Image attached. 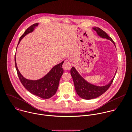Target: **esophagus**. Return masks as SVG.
I'll return each instance as SVG.
<instances>
[{"instance_id":"34e87169","label":"esophagus","mask_w":132,"mask_h":132,"mask_svg":"<svg viewBox=\"0 0 132 132\" xmlns=\"http://www.w3.org/2000/svg\"><path fill=\"white\" fill-rule=\"evenodd\" d=\"M62 68L65 70H69L71 68V64L70 62L65 61L62 65Z\"/></svg>"}]
</instances>
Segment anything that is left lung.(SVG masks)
Here are the masks:
<instances>
[{
    "instance_id": "obj_1",
    "label": "left lung",
    "mask_w": 132,
    "mask_h": 132,
    "mask_svg": "<svg viewBox=\"0 0 132 132\" xmlns=\"http://www.w3.org/2000/svg\"><path fill=\"white\" fill-rule=\"evenodd\" d=\"M92 29L96 32L97 34L99 37L110 40L116 47L114 42L104 31L98 27H94ZM116 72L117 71H116L113 78L108 85L103 86H98L93 85L85 80L74 67L71 69V74L74 81L77 94L80 98L87 100L98 97L105 92L112 85Z\"/></svg>"
}]
</instances>
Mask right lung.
<instances>
[{
  "label": "right lung",
  "mask_w": 132,
  "mask_h": 132,
  "mask_svg": "<svg viewBox=\"0 0 132 132\" xmlns=\"http://www.w3.org/2000/svg\"><path fill=\"white\" fill-rule=\"evenodd\" d=\"M38 25V23L33 24L26 30L20 37L17 46L21 39L29 33H32ZM63 62L64 61L55 65L43 78L38 80H30L24 78L18 70L16 60V54L15 55V67L21 84L30 93L43 99L50 98L56 94L59 84L60 79L63 73V70L62 67Z\"/></svg>",
  "instance_id": "add662e5"
}]
</instances>
